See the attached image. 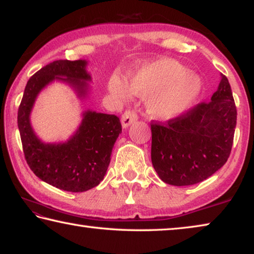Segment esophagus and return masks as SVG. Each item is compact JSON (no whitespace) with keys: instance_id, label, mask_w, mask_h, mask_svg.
<instances>
[{"instance_id":"1","label":"esophagus","mask_w":254,"mask_h":254,"mask_svg":"<svg viewBox=\"0 0 254 254\" xmlns=\"http://www.w3.org/2000/svg\"><path fill=\"white\" fill-rule=\"evenodd\" d=\"M137 120V115L135 112L133 111H127L126 113L122 115L121 118V123H122V127L127 128L131 126V124L134 123Z\"/></svg>"}]
</instances>
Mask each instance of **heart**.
<instances>
[{"instance_id":"heart-1","label":"heart","mask_w":254,"mask_h":254,"mask_svg":"<svg viewBox=\"0 0 254 254\" xmlns=\"http://www.w3.org/2000/svg\"><path fill=\"white\" fill-rule=\"evenodd\" d=\"M200 79L194 72L186 71L174 59H158L137 68L127 80L113 75L109 91L120 100L128 96H148L147 110L151 118L169 121L183 114L198 96Z\"/></svg>"}]
</instances>
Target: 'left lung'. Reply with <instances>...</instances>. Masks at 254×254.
Listing matches in <instances>:
<instances>
[{
  "mask_svg": "<svg viewBox=\"0 0 254 254\" xmlns=\"http://www.w3.org/2000/svg\"><path fill=\"white\" fill-rule=\"evenodd\" d=\"M235 127L233 94L221 74L210 102L200 103L166 123L151 124V160L159 178L173 186L207 179L229 159Z\"/></svg>",
  "mask_w": 254,
  "mask_h": 254,
  "instance_id": "obj_1",
  "label": "left lung"
}]
</instances>
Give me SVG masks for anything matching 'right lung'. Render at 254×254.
<instances>
[{"label": "right lung", "instance_id": "obj_1", "mask_svg": "<svg viewBox=\"0 0 254 254\" xmlns=\"http://www.w3.org/2000/svg\"><path fill=\"white\" fill-rule=\"evenodd\" d=\"M87 64L84 59L56 60L42 67L28 80L18 111L20 136L30 169L42 182L71 192L89 190L104 178L114 143L122 132L120 119L86 110L69 139L50 143L36 134L30 115L38 95L55 80L69 85L79 100H85L92 81Z\"/></svg>", "mask_w": 254, "mask_h": 254}]
</instances>
